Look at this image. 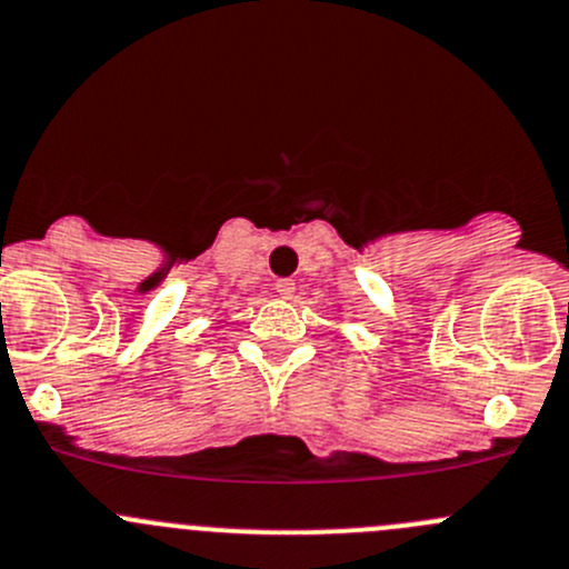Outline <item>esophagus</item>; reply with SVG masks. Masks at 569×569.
<instances>
[{"mask_svg":"<svg viewBox=\"0 0 569 569\" xmlns=\"http://www.w3.org/2000/svg\"><path fill=\"white\" fill-rule=\"evenodd\" d=\"M274 291H278L280 297H286V300H289V297L295 295V280H291V278H280L278 283H274Z\"/></svg>","mask_w":569,"mask_h":569,"instance_id":"34e87169","label":"esophagus"}]
</instances>
